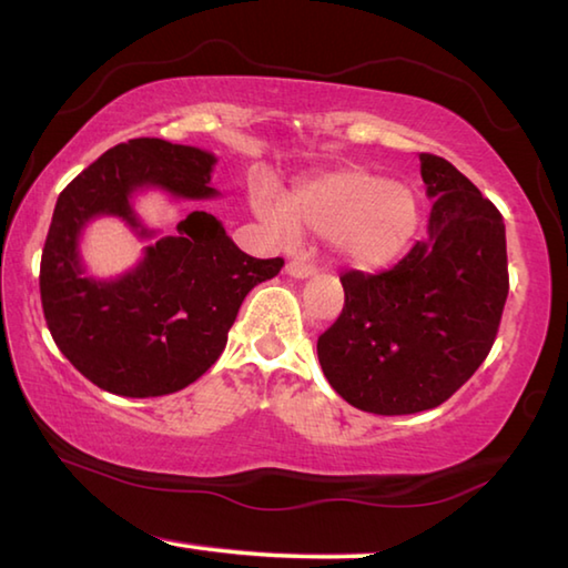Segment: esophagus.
<instances>
[{
  "label": "esophagus",
  "mask_w": 568,
  "mask_h": 568,
  "mask_svg": "<svg viewBox=\"0 0 568 568\" xmlns=\"http://www.w3.org/2000/svg\"><path fill=\"white\" fill-rule=\"evenodd\" d=\"M285 271H287V275H293V277H307V275H313L317 267L313 263L303 261V257H293V261H287Z\"/></svg>",
  "instance_id": "34e87169"
}]
</instances>
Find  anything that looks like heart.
<instances>
[{
  "instance_id": "b5f03b06",
  "label": "heart",
  "mask_w": 568,
  "mask_h": 568,
  "mask_svg": "<svg viewBox=\"0 0 568 568\" xmlns=\"http://www.w3.org/2000/svg\"><path fill=\"white\" fill-rule=\"evenodd\" d=\"M253 205L277 231L293 223L329 235L345 263L377 271L397 261L419 231V199L405 183L345 166L297 183L291 201L255 185Z\"/></svg>"
}]
</instances>
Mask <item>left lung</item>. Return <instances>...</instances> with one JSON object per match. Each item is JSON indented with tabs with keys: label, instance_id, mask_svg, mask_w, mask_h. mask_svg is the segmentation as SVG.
<instances>
[{
	"label": "left lung",
	"instance_id": "obj_1",
	"mask_svg": "<svg viewBox=\"0 0 568 568\" xmlns=\"http://www.w3.org/2000/svg\"><path fill=\"white\" fill-rule=\"evenodd\" d=\"M429 239L383 273L347 271L343 313L317 337L327 383L373 415L439 407L477 373L509 295L504 219L449 161L419 153Z\"/></svg>",
	"mask_w": 568,
	"mask_h": 568
}]
</instances>
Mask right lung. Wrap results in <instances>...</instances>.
Segmentation results:
<instances>
[{
  "label": "right lung",
  "instance_id": "add662e5",
  "mask_svg": "<svg viewBox=\"0 0 568 568\" xmlns=\"http://www.w3.org/2000/svg\"><path fill=\"white\" fill-rule=\"evenodd\" d=\"M213 163L209 151L131 139L59 193L41 251V307L57 347L97 387L161 397L195 383L221 357L245 295L285 265L283 257L243 253L215 215L193 211L119 281L81 275L77 241L94 215H119L141 229L129 199L143 185L211 199Z\"/></svg>",
  "mask_w": 568,
  "mask_h": 568
}]
</instances>
